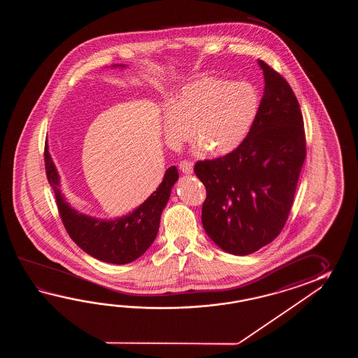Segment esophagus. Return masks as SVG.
Returning a JSON list of instances; mask_svg holds the SVG:
<instances>
[{
	"label": "esophagus",
	"mask_w": 358,
	"mask_h": 358,
	"mask_svg": "<svg viewBox=\"0 0 358 358\" xmlns=\"http://www.w3.org/2000/svg\"><path fill=\"white\" fill-rule=\"evenodd\" d=\"M179 169L182 171V174H192L193 171V164L189 161H180L179 162Z\"/></svg>",
	"instance_id": "obj_1"
}]
</instances>
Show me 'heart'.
<instances>
[{"mask_svg":"<svg viewBox=\"0 0 358 358\" xmlns=\"http://www.w3.org/2000/svg\"><path fill=\"white\" fill-rule=\"evenodd\" d=\"M259 110L253 84L206 76L178 92L164 113L162 130L173 148L190 141L194 131L199 152L208 148L213 155H228L250 134Z\"/></svg>","mask_w":358,"mask_h":358,"instance_id":"heart-1","label":"heart"}]
</instances>
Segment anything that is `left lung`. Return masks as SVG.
I'll return each mask as SVG.
<instances>
[{"mask_svg":"<svg viewBox=\"0 0 358 358\" xmlns=\"http://www.w3.org/2000/svg\"><path fill=\"white\" fill-rule=\"evenodd\" d=\"M259 64L265 91L250 134L233 152L194 166L206 188V233L236 256L259 251L280 234L306 159L297 97L276 70L265 61Z\"/></svg>","mask_w":358,"mask_h":358,"instance_id":"8db88e82","label":"left lung"}]
</instances>
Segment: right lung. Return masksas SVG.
Listing matches in <instances>:
<instances>
[{
  "mask_svg": "<svg viewBox=\"0 0 358 358\" xmlns=\"http://www.w3.org/2000/svg\"><path fill=\"white\" fill-rule=\"evenodd\" d=\"M45 166L61 221L69 236L92 257L116 265L129 264L151 247L159 231L161 213L179 178L176 166L169 168L159 188L133 213L115 220H101L78 213L65 202L59 189V174L47 145Z\"/></svg>",
  "mask_w": 358,
  "mask_h": 358,
  "instance_id": "1",
  "label": "right lung"
}]
</instances>
